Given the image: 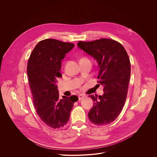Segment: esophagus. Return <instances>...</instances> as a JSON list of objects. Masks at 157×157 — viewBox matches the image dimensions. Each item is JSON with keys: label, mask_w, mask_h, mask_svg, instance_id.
I'll return each instance as SVG.
<instances>
[{"label": "esophagus", "mask_w": 157, "mask_h": 157, "mask_svg": "<svg viewBox=\"0 0 157 157\" xmlns=\"http://www.w3.org/2000/svg\"><path fill=\"white\" fill-rule=\"evenodd\" d=\"M85 97V95H83V94H80V95H78V100H83Z\"/></svg>", "instance_id": "34e87169"}]
</instances>
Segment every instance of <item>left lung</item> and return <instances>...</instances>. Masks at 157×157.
Listing matches in <instances>:
<instances>
[{
    "mask_svg": "<svg viewBox=\"0 0 157 157\" xmlns=\"http://www.w3.org/2000/svg\"><path fill=\"white\" fill-rule=\"evenodd\" d=\"M78 46L97 60L100 67L97 83L104 86V94L90 95L94 101L88 113L90 121L104 126L113 121L124 106L131 75V63L123 46L109 39L78 42Z\"/></svg>",
    "mask_w": 157,
    "mask_h": 157,
    "instance_id": "1",
    "label": "left lung"
}]
</instances>
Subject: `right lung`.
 Returning a JSON list of instances; mask_svg holds the SVG:
<instances>
[{
  "label": "right lung",
  "instance_id": "obj_1",
  "mask_svg": "<svg viewBox=\"0 0 157 157\" xmlns=\"http://www.w3.org/2000/svg\"><path fill=\"white\" fill-rule=\"evenodd\" d=\"M74 44L52 39L40 41L33 50L27 65L34 108L41 120L53 129L63 127L77 96L59 98L56 82L62 77L61 61Z\"/></svg>",
  "mask_w": 157,
  "mask_h": 157
}]
</instances>
